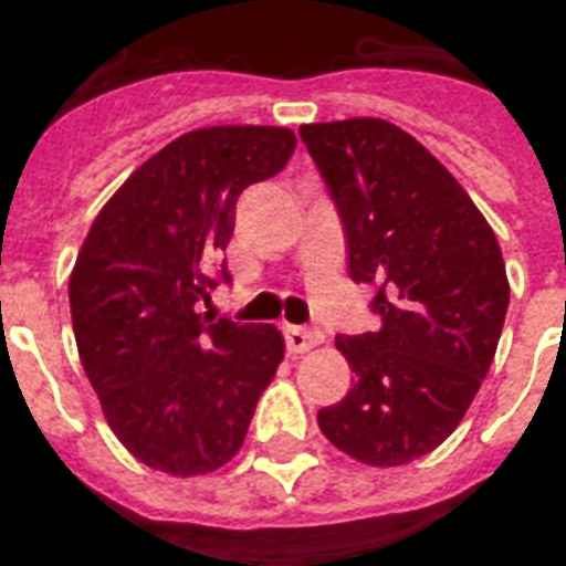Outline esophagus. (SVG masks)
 I'll list each match as a JSON object with an SVG mask.
<instances>
[{"label":"esophagus","instance_id":"1","mask_svg":"<svg viewBox=\"0 0 566 566\" xmlns=\"http://www.w3.org/2000/svg\"><path fill=\"white\" fill-rule=\"evenodd\" d=\"M284 340H287V349L293 355L311 353L314 346L323 344V335L314 332V328H302V326H284Z\"/></svg>","mask_w":566,"mask_h":566}]
</instances>
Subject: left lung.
Returning a JSON list of instances; mask_svg holds the SVG:
<instances>
[{"mask_svg":"<svg viewBox=\"0 0 566 566\" xmlns=\"http://www.w3.org/2000/svg\"><path fill=\"white\" fill-rule=\"evenodd\" d=\"M349 240L355 282H376L378 328L335 337L353 390L317 413L355 461L402 467L464 420L491 370L511 284L491 222L458 179L378 117L300 128Z\"/></svg>","mask_w":566,"mask_h":566,"instance_id":"left-lung-1","label":"left lung"}]
</instances>
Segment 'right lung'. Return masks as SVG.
Returning a JSON list of instances; mask_svg holds the SVG:
<instances>
[{
  "mask_svg": "<svg viewBox=\"0 0 566 566\" xmlns=\"http://www.w3.org/2000/svg\"><path fill=\"white\" fill-rule=\"evenodd\" d=\"M296 149L284 126H208L146 158L96 213L70 273L82 367L111 431L155 473L193 479L243 447L284 358L275 326L205 323L238 196ZM222 279H229L222 264Z\"/></svg>",
  "mask_w": 566,
  "mask_h": 566,
  "instance_id": "right-lung-1",
  "label": "right lung"
}]
</instances>
